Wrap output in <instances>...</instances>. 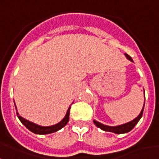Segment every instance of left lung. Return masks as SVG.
<instances>
[{
    "instance_id": "obj_1",
    "label": "left lung",
    "mask_w": 159,
    "mask_h": 159,
    "mask_svg": "<svg viewBox=\"0 0 159 159\" xmlns=\"http://www.w3.org/2000/svg\"><path fill=\"white\" fill-rule=\"evenodd\" d=\"M125 56L127 57V59L130 60L131 62H134L132 58L130 57L129 55H128L127 53H125ZM145 92V91H144ZM144 107H145V102H144ZM144 107L142 108V110L140 111V113L139 114V116L137 117H135L134 119L132 120L131 122H129V123H124V124H122V125H118V126H107V125H104L102 123H99L97 122L95 120H93V123L94 124L96 125L98 128H100L104 131H109V132H113L115 134H124V133H128L129 132L130 130H132L134 129V127L137 124V123L140 121V119L142 117V114H143V111H144Z\"/></svg>"
}]
</instances>
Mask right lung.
Returning a JSON list of instances; mask_svg holds the SVG:
<instances>
[{"label": "right lung", "mask_w": 159, "mask_h": 159, "mask_svg": "<svg viewBox=\"0 0 159 159\" xmlns=\"http://www.w3.org/2000/svg\"><path fill=\"white\" fill-rule=\"evenodd\" d=\"M15 108L16 110H17L16 106ZM70 110V107L68 108V110H67V112H66L65 117H64L59 123H58L57 124H54V125H52V126L48 127L40 126V125H37L36 123H31V122H30L28 120L23 118L21 116H19L18 112H17V115H18V117H19V119L20 120V122H21L28 129L30 130L31 132H33L34 134H48L54 133L56 131L61 129L63 127L66 126V124H67V123L69 122Z\"/></svg>", "instance_id": "obj_1"}]
</instances>
